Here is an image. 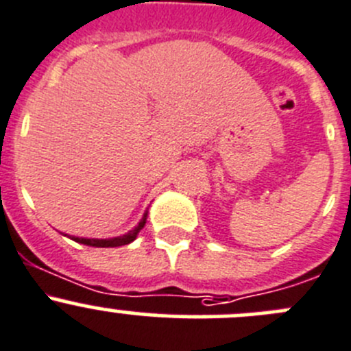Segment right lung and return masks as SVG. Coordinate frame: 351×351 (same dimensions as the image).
I'll use <instances>...</instances> for the list:
<instances>
[{"instance_id":"right-lung-1","label":"right lung","mask_w":351,"mask_h":351,"mask_svg":"<svg viewBox=\"0 0 351 351\" xmlns=\"http://www.w3.org/2000/svg\"><path fill=\"white\" fill-rule=\"evenodd\" d=\"M145 219H147V213L144 214V217L141 219V223L134 228L132 231H128L127 234H121V237L117 238H104V240H97V238H78V237H71V240L78 241V243L89 245V247H121V245H128L137 238L138 231L145 226Z\"/></svg>"}]
</instances>
